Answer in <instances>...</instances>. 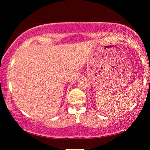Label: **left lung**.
I'll list each match as a JSON object with an SVG mask.
<instances>
[{
	"label": "left lung",
	"mask_w": 150,
	"mask_h": 150,
	"mask_svg": "<svg viewBox=\"0 0 150 150\" xmlns=\"http://www.w3.org/2000/svg\"><path fill=\"white\" fill-rule=\"evenodd\" d=\"M149 82H150V80H149Z\"/></svg>",
	"instance_id": "obj_1"
}]
</instances>
